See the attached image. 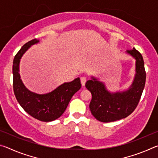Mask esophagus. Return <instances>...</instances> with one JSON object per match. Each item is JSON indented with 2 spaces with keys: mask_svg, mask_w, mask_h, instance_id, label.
<instances>
[{
  "mask_svg": "<svg viewBox=\"0 0 158 158\" xmlns=\"http://www.w3.org/2000/svg\"><path fill=\"white\" fill-rule=\"evenodd\" d=\"M80 80H81V85H83V86H84V85L85 84V82H86V81H87L86 77H81V79H80Z\"/></svg>",
  "mask_w": 158,
  "mask_h": 158,
  "instance_id": "1",
  "label": "esophagus"
}]
</instances>
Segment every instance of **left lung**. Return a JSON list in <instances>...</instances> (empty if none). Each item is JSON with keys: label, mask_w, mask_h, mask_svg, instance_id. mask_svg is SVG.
<instances>
[{"label": "left lung", "mask_w": 158, "mask_h": 158, "mask_svg": "<svg viewBox=\"0 0 158 158\" xmlns=\"http://www.w3.org/2000/svg\"><path fill=\"white\" fill-rule=\"evenodd\" d=\"M127 53L135 58L136 74L132 84L126 91L110 93L102 82L94 77L85 83V87L92 95L90 110L99 121L113 122L127 117L135 111L140 100L146 82L143 59L135 48L127 50Z\"/></svg>", "instance_id": "obj_1"}]
</instances>
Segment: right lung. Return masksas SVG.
I'll return each instance as SVG.
<instances>
[{
  "label": "right lung",
  "instance_id": "obj_1",
  "mask_svg": "<svg viewBox=\"0 0 158 158\" xmlns=\"http://www.w3.org/2000/svg\"><path fill=\"white\" fill-rule=\"evenodd\" d=\"M39 40L33 39L28 42L15 55L13 60V89L16 98L24 111L39 121L50 122L62 115L74 93L81 89L80 79L64 83L52 92L47 94H37L26 89L21 81L19 72V62L23 53L31 45Z\"/></svg>",
  "mask_w": 158,
  "mask_h": 158
}]
</instances>
